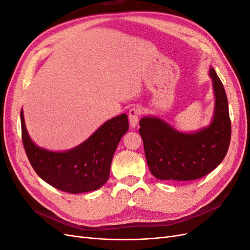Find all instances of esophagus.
<instances>
[{
    "label": "esophagus",
    "mask_w": 250,
    "mask_h": 250,
    "mask_svg": "<svg viewBox=\"0 0 250 250\" xmlns=\"http://www.w3.org/2000/svg\"><path fill=\"white\" fill-rule=\"evenodd\" d=\"M142 113V109L139 106H134L129 110V123L131 127H137L139 123V119Z\"/></svg>",
    "instance_id": "1"
}]
</instances>
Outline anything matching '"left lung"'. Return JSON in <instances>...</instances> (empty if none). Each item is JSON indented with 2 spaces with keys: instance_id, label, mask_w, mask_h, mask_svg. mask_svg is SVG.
Wrapping results in <instances>:
<instances>
[{
  "instance_id": "obj_1",
  "label": "left lung",
  "mask_w": 250,
  "mask_h": 250,
  "mask_svg": "<svg viewBox=\"0 0 250 250\" xmlns=\"http://www.w3.org/2000/svg\"><path fill=\"white\" fill-rule=\"evenodd\" d=\"M215 108L211 122L195 132H181L154 116L141 119L139 132L143 139L148 167L161 180L188 181L206 176L221 164L229 147L231 125L228 97L214 67Z\"/></svg>"
}]
</instances>
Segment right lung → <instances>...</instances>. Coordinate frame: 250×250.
I'll return each mask as SVG.
<instances>
[{
    "instance_id": "obj_1",
    "label": "right lung",
    "mask_w": 250,
    "mask_h": 250,
    "mask_svg": "<svg viewBox=\"0 0 250 250\" xmlns=\"http://www.w3.org/2000/svg\"><path fill=\"white\" fill-rule=\"evenodd\" d=\"M21 139L28 160L42 180L71 194L92 192L108 180L113 153L129 124L126 113L103 123L80 145L66 151L39 147L29 137L21 110Z\"/></svg>"
}]
</instances>
